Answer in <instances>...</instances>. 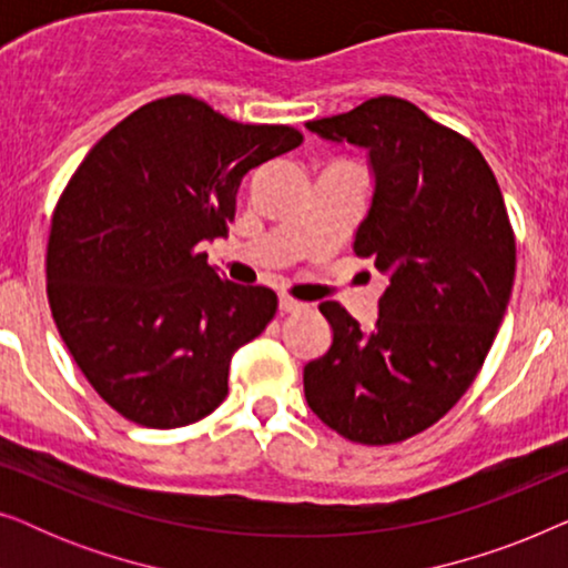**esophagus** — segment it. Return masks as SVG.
I'll use <instances>...</instances> for the list:
<instances>
[{"label":"esophagus","mask_w":568,"mask_h":568,"mask_svg":"<svg viewBox=\"0 0 568 568\" xmlns=\"http://www.w3.org/2000/svg\"><path fill=\"white\" fill-rule=\"evenodd\" d=\"M302 307H305V302L286 297V294L278 297V310H282V313H297V310H302Z\"/></svg>","instance_id":"1"}]
</instances>
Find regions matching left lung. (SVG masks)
Segmentation results:
<instances>
[{
    "mask_svg": "<svg viewBox=\"0 0 568 568\" xmlns=\"http://www.w3.org/2000/svg\"><path fill=\"white\" fill-rule=\"evenodd\" d=\"M305 126L367 150L375 185L354 253L390 278L369 331L323 302L333 341L305 364V398L341 437L393 445L437 424L494 344L515 284L507 206L476 144L403 98Z\"/></svg>",
    "mask_w": 568,
    "mask_h": 568,
    "instance_id": "1",
    "label": "left lung"
}]
</instances>
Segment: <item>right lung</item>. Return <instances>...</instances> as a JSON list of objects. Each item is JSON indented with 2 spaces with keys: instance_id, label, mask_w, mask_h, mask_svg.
I'll return each mask as SVG.
<instances>
[{
  "instance_id": "right-lung-1",
  "label": "right lung",
  "mask_w": 568,
  "mask_h": 568,
  "mask_svg": "<svg viewBox=\"0 0 568 568\" xmlns=\"http://www.w3.org/2000/svg\"><path fill=\"white\" fill-rule=\"evenodd\" d=\"M300 144L292 126L170 95L77 168L51 220L49 305L77 367L129 422L178 429L224 400L232 354L266 328L276 294L222 278L196 245L227 235L247 170Z\"/></svg>"
}]
</instances>
